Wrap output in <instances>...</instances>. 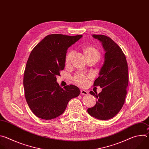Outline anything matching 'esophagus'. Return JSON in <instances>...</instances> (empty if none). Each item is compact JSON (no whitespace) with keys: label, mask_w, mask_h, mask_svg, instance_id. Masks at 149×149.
<instances>
[{"label":"esophagus","mask_w":149,"mask_h":149,"mask_svg":"<svg viewBox=\"0 0 149 149\" xmlns=\"http://www.w3.org/2000/svg\"><path fill=\"white\" fill-rule=\"evenodd\" d=\"M81 94L82 95H87L88 94V91H86V90H81Z\"/></svg>","instance_id":"1"}]
</instances>
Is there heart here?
Segmentation results:
<instances>
[{
    "label": "heart",
    "mask_w": 149,
    "mask_h": 149,
    "mask_svg": "<svg viewBox=\"0 0 149 149\" xmlns=\"http://www.w3.org/2000/svg\"><path fill=\"white\" fill-rule=\"evenodd\" d=\"M84 53L85 55H86L87 59L94 58L98 61L100 59L101 56L100 51L96 48L94 47H91V46L85 48L84 49ZM73 55H74L73 51H71L67 54L65 57V61L66 65H68L71 62ZM74 80L77 84H78L81 86H86L88 84V78L81 73L77 74L74 77Z\"/></svg>",
    "instance_id": "obj_1"
}]
</instances>
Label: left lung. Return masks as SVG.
Listing matches in <instances>:
<instances>
[{"mask_svg": "<svg viewBox=\"0 0 149 149\" xmlns=\"http://www.w3.org/2000/svg\"><path fill=\"white\" fill-rule=\"evenodd\" d=\"M99 40L104 51V62L94 86H100L99 94L90 91L98 100L87 111L101 120H109L117 115L124 104L129 84V72L125 56L121 48L110 38L103 35H93Z\"/></svg>", "mask_w": 149, "mask_h": 149, "instance_id": "left-lung-1", "label": "left lung"}]
</instances>
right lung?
<instances>
[{
    "instance_id": "add662e5",
    "label": "right lung",
    "mask_w": 149,
    "mask_h": 149,
    "mask_svg": "<svg viewBox=\"0 0 149 149\" xmlns=\"http://www.w3.org/2000/svg\"><path fill=\"white\" fill-rule=\"evenodd\" d=\"M82 36L49 35L31 51L24 72V87L26 102L38 117L51 120L59 116L69 101L79 95V89L74 85L59 87L56 76L64 69L68 48Z\"/></svg>"
}]
</instances>
